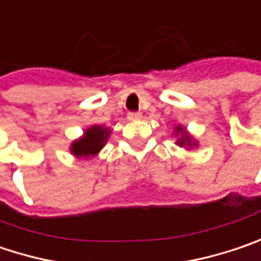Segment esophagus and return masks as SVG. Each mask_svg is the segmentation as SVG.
Returning a JSON list of instances; mask_svg holds the SVG:
<instances>
[{"mask_svg":"<svg viewBox=\"0 0 261 261\" xmlns=\"http://www.w3.org/2000/svg\"><path fill=\"white\" fill-rule=\"evenodd\" d=\"M127 118H128L130 121H136V119H140V118H142V114H140V112H130V114L127 115Z\"/></svg>","mask_w":261,"mask_h":261,"instance_id":"obj_1","label":"esophagus"}]
</instances>
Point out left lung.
<instances>
[{
    "label": "left lung",
    "instance_id": "left-lung-1",
    "mask_svg": "<svg viewBox=\"0 0 261 261\" xmlns=\"http://www.w3.org/2000/svg\"><path fill=\"white\" fill-rule=\"evenodd\" d=\"M177 131H183V130H181V127H177ZM178 145H180V146H183V145L192 146L191 139H189V137H188V136L185 134V136H183L181 139H178Z\"/></svg>",
    "mask_w": 261,
    "mask_h": 261
}]
</instances>
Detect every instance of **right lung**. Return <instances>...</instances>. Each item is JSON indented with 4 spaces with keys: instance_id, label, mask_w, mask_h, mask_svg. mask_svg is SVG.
<instances>
[{
    "instance_id": "1",
    "label": "right lung",
    "mask_w": 261,
    "mask_h": 261,
    "mask_svg": "<svg viewBox=\"0 0 261 261\" xmlns=\"http://www.w3.org/2000/svg\"><path fill=\"white\" fill-rule=\"evenodd\" d=\"M109 136V131L101 127H91L85 131V136L72 145V153L76 156H90L96 155L103 147L106 139Z\"/></svg>"
}]
</instances>
